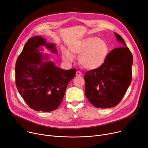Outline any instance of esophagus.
I'll return each instance as SVG.
<instances>
[{"label":"esophagus","mask_w":148,"mask_h":148,"mask_svg":"<svg viewBox=\"0 0 148 148\" xmlns=\"http://www.w3.org/2000/svg\"><path fill=\"white\" fill-rule=\"evenodd\" d=\"M82 75V74L81 73V72H80L79 71H77L76 72V76L77 77H81Z\"/></svg>","instance_id":"1"}]
</instances>
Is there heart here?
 Returning a JSON list of instances; mask_svg holds the SVG:
<instances>
[{
	"mask_svg": "<svg viewBox=\"0 0 148 148\" xmlns=\"http://www.w3.org/2000/svg\"><path fill=\"white\" fill-rule=\"evenodd\" d=\"M69 49L72 53L80 54L79 63L83 68L89 70L101 66L109 53L107 43L97 36L84 38L72 45ZM62 57L67 62H72L74 59L73 54L66 50L62 51Z\"/></svg>",
	"mask_w": 148,
	"mask_h": 148,
	"instance_id": "obj_1",
	"label": "heart"
}]
</instances>
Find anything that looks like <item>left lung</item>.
I'll return each instance as SVG.
<instances>
[{
  "instance_id": "left-lung-1",
  "label": "left lung",
  "mask_w": 148,
  "mask_h": 148,
  "mask_svg": "<svg viewBox=\"0 0 148 148\" xmlns=\"http://www.w3.org/2000/svg\"><path fill=\"white\" fill-rule=\"evenodd\" d=\"M117 40L127 46L123 39L115 33ZM133 55L127 47L112 50L100 67L84 73V94L97 108H110L118 105L132 79Z\"/></svg>"
}]
</instances>
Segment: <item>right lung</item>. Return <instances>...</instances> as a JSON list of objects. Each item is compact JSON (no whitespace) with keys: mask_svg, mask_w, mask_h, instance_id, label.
Segmentation results:
<instances>
[{"mask_svg":"<svg viewBox=\"0 0 148 148\" xmlns=\"http://www.w3.org/2000/svg\"><path fill=\"white\" fill-rule=\"evenodd\" d=\"M43 45L58 53L54 44L47 43L40 36L30 38L15 64V84L29 107L38 112H51L57 109L62 102L76 69L64 70L51 61L42 62L39 48Z\"/></svg>","mask_w":148,"mask_h":148,"instance_id":"add662e5","label":"right lung"}]
</instances>
